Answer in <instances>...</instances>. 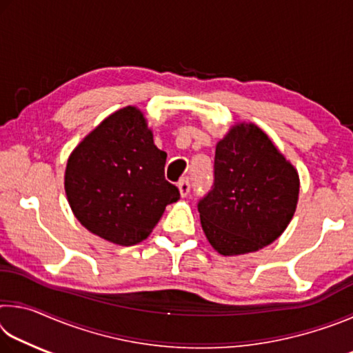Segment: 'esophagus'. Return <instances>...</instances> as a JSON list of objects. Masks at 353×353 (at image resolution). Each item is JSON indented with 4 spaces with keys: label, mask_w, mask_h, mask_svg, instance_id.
I'll return each mask as SVG.
<instances>
[{
    "label": "esophagus",
    "mask_w": 353,
    "mask_h": 353,
    "mask_svg": "<svg viewBox=\"0 0 353 353\" xmlns=\"http://www.w3.org/2000/svg\"><path fill=\"white\" fill-rule=\"evenodd\" d=\"M177 187H179V191H181L182 198H187L188 193H190V188H191L188 179H182V181H179Z\"/></svg>",
    "instance_id": "obj_1"
}]
</instances>
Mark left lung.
Instances as JSON below:
<instances>
[{"label":"left lung","mask_w":353,"mask_h":353,"mask_svg":"<svg viewBox=\"0 0 353 353\" xmlns=\"http://www.w3.org/2000/svg\"><path fill=\"white\" fill-rule=\"evenodd\" d=\"M297 196L294 166L261 129L240 124L216 146L213 185L198 202L202 229L219 254L254 252L282 235Z\"/></svg>","instance_id":"1"}]
</instances>
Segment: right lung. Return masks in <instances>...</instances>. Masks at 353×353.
Here are the masks:
<instances>
[{
	"label": "right lung",
	"mask_w": 353,
	"mask_h": 353,
	"mask_svg": "<svg viewBox=\"0 0 353 353\" xmlns=\"http://www.w3.org/2000/svg\"><path fill=\"white\" fill-rule=\"evenodd\" d=\"M166 152L135 107L112 113L71 152L65 191L92 234L121 246L146 240L165 207L181 198L165 179Z\"/></svg>",
	"instance_id": "obj_1"
}]
</instances>
